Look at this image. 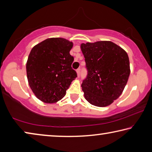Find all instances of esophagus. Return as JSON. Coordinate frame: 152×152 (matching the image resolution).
<instances>
[{"label":"esophagus","mask_w":152,"mask_h":152,"mask_svg":"<svg viewBox=\"0 0 152 152\" xmlns=\"http://www.w3.org/2000/svg\"><path fill=\"white\" fill-rule=\"evenodd\" d=\"M76 72H77V76H78V77H79L80 75V69H78V70H76Z\"/></svg>","instance_id":"obj_1"}]
</instances>
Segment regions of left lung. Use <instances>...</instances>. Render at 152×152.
<instances>
[{
	"mask_svg": "<svg viewBox=\"0 0 152 152\" xmlns=\"http://www.w3.org/2000/svg\"><path fill=\"white\" fill-rule=\"evenodd\" d=\"M88 74L82 84L84 98L94 106H109L122 94L130 74L126 51L109 41L82 43Z\"/></svg>",
	"mask_w": 152,
	"mask_h": 152,
	"instance_id": "obj_1",
	"label": "left lung"
}]
</instances>
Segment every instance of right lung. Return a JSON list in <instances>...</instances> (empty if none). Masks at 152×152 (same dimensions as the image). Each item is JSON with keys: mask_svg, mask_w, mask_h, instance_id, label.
Returning a JSON list of instances; mask_svg holds the SVG:
<instances>
[{"mask_svg": "<svg viewBox=\"0 0 152 152\" xmlns=\"http://www.w3.org/2000/svg\"><path fill=\"white\" fill-rule=\"evenodd\" d=\"M73 43L64 38H48L32 48L26 64L28 82L35 96L54 103L65 96L77 77L70 54Z\"/></svg>", "mask_w": 152, "mask_h": 152, "instance_id": "obj_1", "label": "right lung"}]
</instances>
